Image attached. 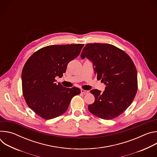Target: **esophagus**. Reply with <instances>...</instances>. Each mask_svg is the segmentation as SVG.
<instances>
[{
  "instance_id": "esophagus-1",
  "label": "esophagus",
  "mask_w": 157,
  "mask_h": 157,
  "mask_svg": "<svg viewBox=\"0 0 157 157\" xmlns=\"http://www.w3.org/2000/svg\"><path fill=\"white\" fill-rule=\"evenodd\" d=\"M81 93H82V94H86L88 93V91L84 90V89H81Z\"/></svg>"
}]
</instances>
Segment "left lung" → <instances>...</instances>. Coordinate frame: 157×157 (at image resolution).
Returning a JSON list of instances; mask_svg holds the SVG:
<instances>
[{
  "label": "left lung",
  "mask_w": 157,
  "mask_h": 157,
  "mask_svg": "<svg viewBox=\"0 0 157 157\" xmlns=\"http://www.w3.org/2000/svg\"><path fill=\"white\" fill-rule=\"evenodd\" d=\"M93 62L98 80L106 87L101 93L93 89L94 103L88 105L93 115L104 120L119 117L130 105L138 89L136 67L121 49L107 43H87L81 55Z\"/></svg>",
  "instance_id": "obj_1"
}]
</instances>
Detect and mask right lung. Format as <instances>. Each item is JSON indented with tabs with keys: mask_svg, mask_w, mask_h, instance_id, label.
<instances>
[{
	"mask_svg": "<svg viewBox=\"0 0 157 157\" xmlns=\"http://www.w3.org/2000/svg\"><path fill=\"white\" fill-rule=\"evenodd\" d=\"M84 44H58L35 52L26 61L21 73L22 93L28 106L40 117L49 120L64 114L80 89L56 84L68 63L79 55Z\"/></svg>",
	"mask_w": 157,
	"mask_h": 157,
	"instance_id": "obj_1",
	"label": "right lung"
}]
</instances>
